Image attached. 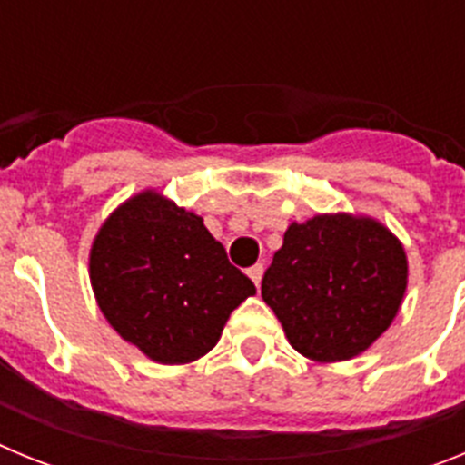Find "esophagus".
Segmentation results:
<instances>
[{"label": "esophagus", "instance_id": "esophagus-1", "mask_svg": "<svg viewBox=\"0 0 465 465\" xmlns=\"http://www.w3.org/2000/svg\"><path fill=\"white\" fill-rule=\"evenodd\" d=\"M246 274L252 277V282L256 283V289H258V286H261V279H262V265H261V262H256V265H252V268L246 270Z\"/></svg>", "mask_w": 465, "mask_h": 465}]
</instances>
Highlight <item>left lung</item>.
<instances>
[{"mask_svg":"<svg viewBox=\"0 0 465 465\" xmlns=\"http://www.w3.org/2000/svg\"><path fill=\"white\" fill-rule=\"evenodd\" d=\"M408 289V258L391 230L351 213L291 223L261 293L291 347L312 361H347L371 347Z\"/></svg>","mask_w":465,"mask_h":465,"instance_id":"1","label":"left lung"}]
</instances>
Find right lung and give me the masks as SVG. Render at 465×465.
I'll return each instance as SVG.
<instances>
[{
  "label": "right lung",
  "instance_id": "obj_1",
  "mask_svg": "<svg viewBox=\"0 0 465 465\" xmlns=\"http://www.w3.org/2000/svg\"><path fill=\"white\" fill-rule=\"evenodd\" d=\"M90 283L114 331L165 365L212 351L232 310L256 293L203 219L155 191L104 221L90 249Z\"/></svg>",
  "mask_w": 465,
  "mask_h": 465
}]
</instances>
